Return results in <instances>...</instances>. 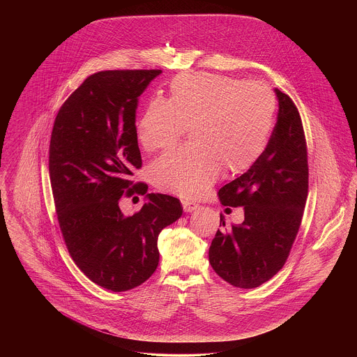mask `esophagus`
<instances>
[{"instance_id":"34e87169","label":"esophagus","mask_w":357,"mask_h":357,"mask_svg":"<svg viewBox=\"0 0 357 357\" xmlns=\"http://www.w3.org/2000/svg\"><path fill=\"white\" fill-rule=\"evenodd\" d=\"M181 204H183V208H184L185 213H192V211H195V210L199 208V204H195V202H191V201H188V199H183Z\"/></svg>"}]
</instances>
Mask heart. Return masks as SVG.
<instances>
[{
    "mask_svg": "<svg viewBox=\"0 0 357 357\" xmlns=\"http://www.w3.org/2000/svg\"><path fill=\"white\" fill-rule=\"evenodd\" d=\"M170 96H153L137 121L139 143L147 151L173 146L190 126V146L155 159L153 184L184 198H197L218 180L222 166L239 173L266 149L276 109L262 82L210 74L183 73L170 82Z\"/></svg>",
    "mask_w": 357,
    "mask_h": 357,
    "instance_id": "1",
    "label": "heart"
}]
</instances>
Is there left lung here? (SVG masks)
Segmentation results:
<instances>
[{"label":"left lung","mask_w":357,"mask_h":357,"mask_svg":"<svg viewBox=\"0 0 357 357\" xmlns=\"http://www.w3.org/2000/svg\"><path fill=\"white\" fill-rule=\"evenodd\" d=\"M273 92L279 109L266 149L246 173L217 194L221 204L243 207L245 220L217 231L208 261L220 278L239 289H255L282 269L301 225L307 197L301 116L287 95L276 88Z\"/></svg>","instance_id":"obj_1"}]
</instances>
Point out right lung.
Here are the masks:
<instances>
[{"label": "right lung", "mask_w": 357, "mask_h": 357, "mask_svg": "<svg viewBox=\"0 0 357 357\" xmlns=\"http://www.w3.org/2000/svg\"><path fill=\"white\" fill-rule=\"evenodd\" d=\"M162 70H108L88 77L64 102L53 123L50 176L59 225L77 266L98 286L126 291L158 266L159 232L177 221V198L147 194L142 210L126 217L123 194L142 167L136 133L139 98Z\"/></svg>", "instance_id": "right-lung-1"}]
</instances>
